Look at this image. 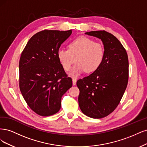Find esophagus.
I'll list each match as a JSON object with an SVG mask.
<instances>
[{"label": "esophagus", "instance_id": "1", "mask_svg": "<svg viewBox=\"0 0 147 147\" xmlns=\"http://www.w3.org/2000/svg\"><path fill=\"white\" fill-rule=\"evenodd\" d=\"M76 82H77V80L76 79H73V86H75L76 84Z\"/></svg>", "mask_w": 147, "mask_h": 147}]
</instances>
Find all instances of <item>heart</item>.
Returning a JSON list of instances; mask_svg holds the SVG:
<instances>
[{
	"instance_id": "b5f03b06",
	"label": "heart",
	"mask_w": 147,
	"mask_h": 147,
	"mask_svg": "<svg viewBox=\"0 0 147 147\" xmlns=\"http://www.w3.org/2000/svg\"><path fill=\"white\" fill-rule=\"evenodd\" d=\"M105 55L104 46L99 42L85 36H80L71 41L68 49L60 48L57 57L62 68L68 71L76 58V63L71 69L68 74L72 78H78L85 71L93 73L101 65Z\"/></svg>"
}]
</instances>
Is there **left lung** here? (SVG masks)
Wrapping results in <instances>:
<instances>
[{
  "label": "left lung",
  "instance_id": "1",
  "mask_svg": "<svg viewBox=\"0 0 147 147\" xmlns=\"http://www.w3.org/2000/svg\"><path fill=\"white\" fill-rule=\"evenodd\" d=\"M85 34L101 39L105 50L98 69L77 82L80 110L93 118L110 114L120 103L128 82L129 62L124 47L117 38L105 30Z\"/></svg>",
  "mask_w": 147,
  "mask_h": 147
}]
</instances>
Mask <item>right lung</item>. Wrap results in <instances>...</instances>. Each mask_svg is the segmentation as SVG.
Wrapping results in <instances>:
<instances>
[{
	"mask_svg": "<svg viewBox=\"0 0 147 147\" xmlns=\"http://www.w3.org/2000/svg\"><path fill=\"white\" fill-rule=\"evenodd\" d=\"M72 33L44 30L27 42L21 54L20 88L24 99L38 115L47 117L58 112L63 94L72 87L57 57L61 45Z\"/></svg>",
	"mask_w": 147,
	"mask_h": 147,
	"instance_id": "right-lung-1",
	"label": "right lung"
}]
</instances>
